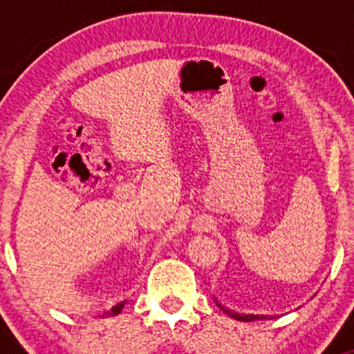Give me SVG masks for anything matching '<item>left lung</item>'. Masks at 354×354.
Here are the masks:
<instances>
[{
  "instance_id": "obj_1",
  "label": "left lung",
  "mask_w": 354,
  "mask_h": 354,
  "mask_svg": "<svg viewBox=\"0 0 354 354\" xmlns=\"http://www.w3.org/2000/svg\"><path fill=\"white\" fill-rule=\"evenodd\" d=\"M214 303L218 304V308H221L223 311L228 313L231 318L238 319V321H258V319H273L274 316H268V315H253V313H238V311H233L230 310V308H226L225 304H221L218 301L216 298H213Z\"/></svg>"
}]
</instances>
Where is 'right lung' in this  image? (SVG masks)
<instances>
[{
	"label": "right lung",
	"instance_id": "right-lung-1",
	"mask_svg": "<svg viewBox=\"0 0 354 354\" xmlns=\"http://www.w3.org/2000/svg\"><path fill=\"white\" fill-rule=\"evenodd\" d=\"M124 304H126V299H124V301L118 303V304H116V306H113V308H111V311H109V313H108V315H120V313H121V311H123Z\"/></svg>",
	"mask_w": 354,
	"mask_h": 354
}]
</instances>
